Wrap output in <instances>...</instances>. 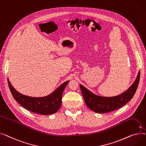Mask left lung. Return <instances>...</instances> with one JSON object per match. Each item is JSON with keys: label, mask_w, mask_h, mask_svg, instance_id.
<instances>
[{"label": "left lung", "mask_w": 146, "mask_h": 146, "mask_svg": "<svg viewBox=\"0 0 146 146\" xmlns=\"http://www.w3.org/2000/svg\"><path fill=\"white\" fill-rule=\"evenodd\" d=\"M140 76L139 71L136 79L131 86L122 94L112 97L97 95L80 84V90L86 105L92 111L99 113H107L120 108L133 98L139 85Z\"/></svg>", "instance_id": "1"}]
</instances>
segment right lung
<instances>
[{
    "label": "right lung",
    "mask_w": 146,
    "mask_h": 146,
    "mask_svg": "<svg viewBox=\"0 0 146 146\" xmlns=\"http://www.w3.org/2000/svg\"><path fill=\"white\" fill-rule=\"evenodd\" d=\"M70 82H64L50 95L42 97H33L23 95L15 89L7 79L11 94L21 105L30 111L44 115H48L57 112L61 106L63 91Z\"/></svg>",
    "instance_id": "1"
}]
</instances>
